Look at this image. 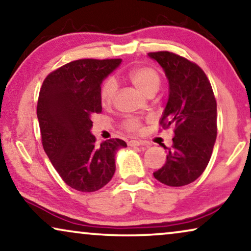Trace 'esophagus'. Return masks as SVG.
I'll list each match as a JSON object with an SVG mask.
<instances>
[{
    "instance_id": "obj_1",
    "label": "esophagus",
    "mask_w": 251,
    "mask_h": 251,
    "mask_svg": "<svg viewBox=\"0 0 251 251\" xmlns=\"http://www.w3.org/2000/svg\"><path fill=\"white\" fill-rule=\"evenodd\" d=\"M140 145H147V144L145 142H143V140H129L128 142V146L130 147H137Z\"/></svg>"
}]
</instances>
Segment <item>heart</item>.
<instances>
[{
    "label": "heart",
    "instance_id": "obj_1",
    "mask_svg": "<svg viewBox=\"0 0 251 251\" xmlns=\"http://www.w3.org/2000/svg\"><path fill=\"white\" fill-rule=\"evenodd\" d=\"M126 77L129 81L139 89L143 94L147 96L154 95L160 87V74L154 67L151 66H138L131 68ZM118 84L114 78L109 77L101 85L100 89V101L102 105H109L115 97ZM142 126V120L137 116H129L122 122V128L129 132L139 131Z\"/></svg>",
    "mask_w": 251,
    "mask_h": 251
}]
</instances>
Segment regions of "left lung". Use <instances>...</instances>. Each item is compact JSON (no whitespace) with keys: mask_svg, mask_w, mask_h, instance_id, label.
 Instances as JSON below:
<instances>
[{"mask_svg":"<svg viewBox=\"0 0 251 251\" xmlns=\"http://www.w3.org/2000/svg\"><path fill=\"white\" fill-rule=\"evenodd\" d=\"M169 81V99L161 118L163 129L174 128L167 161L153 175L168 186H184L199 178L210 160L217 137V102L202 68L169 51L150 52Z\"/></svg>","mask_w":251,"mask_h":251,"instance_id":"8db88e82","label":"left lung"}]
</instances>
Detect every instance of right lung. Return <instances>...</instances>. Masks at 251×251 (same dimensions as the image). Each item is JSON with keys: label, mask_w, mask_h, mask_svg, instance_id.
<instances>
[{"label": "right lung", "mask_w": 251, "mask_h": 251, "mask_svg": "<svg viewBox=\"0 0 251 251\" xmlns=\"http://www.w3.org/2000/svg\"><path fill=\"white\" fill-rule=\"evenodd\" d=\"M121 59H78L57 68L43 81L37 100L42 145L65 183L80 192L104 187L115 173L116 151L125 140L96 144L92 116L101 113L102 80Z\"/></svg>", "instance_id": "add662e5"}]
</instances>
